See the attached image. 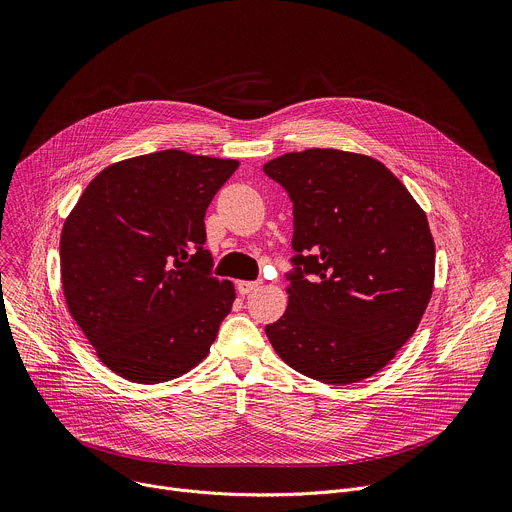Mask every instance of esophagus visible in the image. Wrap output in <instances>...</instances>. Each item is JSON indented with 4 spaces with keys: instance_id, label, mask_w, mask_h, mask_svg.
Masks as SVG:
<instances>
[{
    "instance_id": "34e87169",
    "label": "esophagus",
    "mask_w": 512,
    "mask_h": 512,
    "mask_svg": "<svg viewBox=\"0 0 512 512\" xmlns=\"http://www.w3.org/2000/svg\"><path fill=\"white\" fill-rule=\"evenodd\" d=\"M259 285H261L259 281H239V283H237V291H239L241 296H249L251 291L259 289Z\"/></svg>"
}]
</instances>
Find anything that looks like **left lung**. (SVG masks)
I'll return each mask as SVG.
<instances>
[{
  "mask_svg": "<svg viewBox=\"0 0 512 512\" xmlns=\"http://www.w3.org/2000/svg\"><path fill=\"white\" fill-rule=\"evenodd\" d=\"M294 202L285 314L265 326L291 369L350 385L389 364L429 304L435 245L427 216L379 160L312 148L263 166Z\"/></svg>",
  "mask_w": 512,
  "mask_h": 512,
  "instance_id": "1",
  "label": "left lung"
}]
</instances>
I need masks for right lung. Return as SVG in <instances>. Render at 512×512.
I'll return each mask as SVG.
<instances>
[{
    "mask_svg": "<svg viewBox=\"0 0 512 512\" xmlns=\"http://www.w3.org/2000/svg\"><path fill=\"white\" fill-rule=\"evenodd\" d=\"M237 160L164 150L111 164L60 235L68 312L119 377L154 385L206 358L235 302L210 275L204 214Z\"/></svg>",
    "mask_w": 512,
    "mask_h": 512,
    "instance_id": "right-lung-1",
    "label": "right lung"
}]
</instances>
